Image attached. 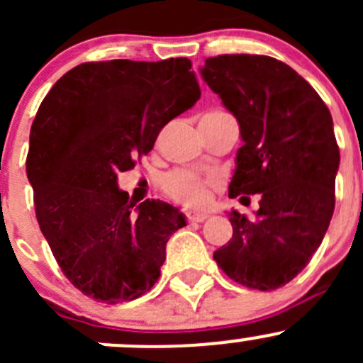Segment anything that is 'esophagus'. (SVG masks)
I'll list each match as a JSON object with an SVG mask.
<instances>
[{
    "label": "esophagus",
    "mask_w": 363,
    "mask_h": 363,
    "mask_svg": "<svg viewBox=\"0 0 363 363\" xmlns=\"http://www.w3.org/2000/svg\"><path fill=\"white\" fill-rule=\"evenodd\" d=\"M184 214H186V219H188L189 223L191 221L202 223L203 219L208 218V212H184Z\"/></svg>",
    "instance_id": "34e87169"
}]
</instances>
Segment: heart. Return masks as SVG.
<instances>
[{"label": "heart", "instance_id": "1", "mask_svg": "<svg viewBox=\"0 0 363 363\" xmlns=\"http://www.w3.org/2000/svg\"><path fill=\"white\" fill-rule=\"evenodd\" d=\"M212 111L208 113H219ZM218 186V179L202 175L188 168H175L160 179V188L164 195L184 207H202L208 202L212 191Z\"/></svg>", "mask_w": 363, "mask_h": 363}]
</instances>
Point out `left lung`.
<instances>
[{"instance_id": "obj_1", "label": "left lung", "mask_w": 363, "mask_h": 363, "mask_svg": "<svg viewBox=\"0 0 363 363\" xmlns=\"http://www.w3.org/2000/svg\"><path fill=\"white\" fill-rule=\"evenodd\" d=\"M200 73L244 140L228 196L244 202L259 193L255 218L230 212L233 235L214 259L242 286L277 290L306 269L334 214L340 156L330 111L274 57L223 54L205 60Z\"/></svg>"}]
</instances>
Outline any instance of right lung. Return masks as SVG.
Here are the masks:
<instances>
[{
	"mask_svg": "<svg viewBox=\"0 0 363 363\" xmlns=\"http://www.w3.org/2000/svg\"><path fill=\"white\" fill-rule=\"evenodd\" d=\"M200 86L188 57L158 63H82L47 93L33 121L26 172L35 212L69 283L105 303L147 294L167 242L186 225L179 208L145 200L137 208L117 188Z\"/></svg>",
	"mask_w": 363,
	"mask_h": 363,
	"instance_id": "right-lung-1",
	"label": "right lung"
}]
</instances>
